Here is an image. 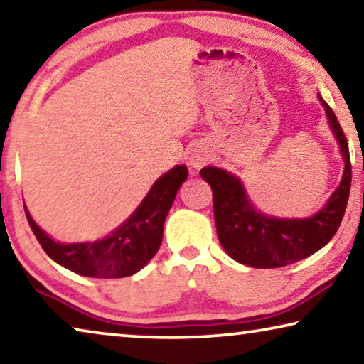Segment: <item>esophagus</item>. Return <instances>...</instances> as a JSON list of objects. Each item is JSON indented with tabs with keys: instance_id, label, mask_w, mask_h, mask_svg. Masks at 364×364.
Here are the masks:
<instances>
[{
	"instance_id": "esophagus-1",
	"label": "esophagus",
	"mask_w": 364,
	"mask_h": 364,
	"mask_svg": "<svg viewBox=\"0 0 364 364\" xmlns=\"http://www.w3.org/2000/svg\"><path fill=\"white\" fill-rule=\"evenodd\" d=\"M207 161H209V155L199 151H196L191 155V159H189V164H191V166H194V168H200V166H204L207 164Z\"/></svg>"
}]
</instances>
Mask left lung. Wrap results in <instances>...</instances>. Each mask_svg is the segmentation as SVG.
<instances>
[{
  "label": "left lung",
  "mask_w": 364,
  "mask_h": 364,
  "mask_svg": "<svg viewBox=\"0 0 364 364\" xmlns=\"http://www.w3.org/2000/svg\"><path fill=\"white\" fill-rule=\"evenodd\" d=\"M328 124L345 159L338 188L322 209L308 218H277L257 212L245 186L232 173L205 166L200 176L210 184L218 240L235 261L256 269H275L301 261L326 246L342 223L351 186L348 142L336 113L319 95Z\"/></svg>",
  "instance_id": "8db88e82"
}]
</instances>
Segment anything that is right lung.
Instances as JSON below:
<instances>
[{
    "mask_svg": "<svg viewBox=\"0 0 364 364\" xmlns=\"http://www.w3.org/2000/svg\"><path fill=\"white\" fill-rule=\"evenodd\" d=\"M186 178L188 168L184 165L166 171L154 183L146 199L128 220L107 238L94 243H58L24 209L33 235L55 262L84 277L121 279L139 272L159 251L165 218Z\"/></svg>",
    "mask_w": 364,
    "mask_h": 364,
    "instance_id": "add662e5",
    "label": "right lung"
}]
</instances>
